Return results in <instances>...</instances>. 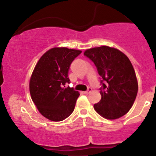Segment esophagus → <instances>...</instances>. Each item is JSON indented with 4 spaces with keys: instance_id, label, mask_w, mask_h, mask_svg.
<instances>
[{
    "instance_id": "34e87169",
    "label": "esophagus",
    "mask_w": 156,
    "mask_h": 156,
    "mask_svg": "<svg viewBox=\"0 0 156 156\" xmlns=\"http://www.w3.org/2000/svg\"><path fill=\"white\" fill-rule=\"evenodd\" d=\"M91 92H92V89H91V88H89V89H88V90H87V91H85V92H83V94H89V93H90Z\"/></svg>"
}]
</instances>
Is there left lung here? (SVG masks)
<instances>
[{
	"mask_svg": "<svg viewBox=\"0 0 156 156\" xmlns=\"http://www.w3.org/2000/svg\"><path fill=\"white\" fill-rule=\"evenodd\" d=\"M83 54L94 62L103 79L101 100L94 105V110L107 119L124 116L138 92L136 76L129 58L119 50L106 45L87 49Z\"/></svg>",
	"mask_w": 156,
	"mask_h": 156,
	"instance_id": "8db88e82",
	"label": "left lung"
}]
</instances>
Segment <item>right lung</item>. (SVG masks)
Returning <instances> with one entry per match:
<instances>
[{"label": "right lung", "mask_w": 156, "mask_h": 156, "mask_svg": "<svg viewBox=\"0 0 156 156\" xmlns=\"http://www.w3.org/2000/svg\"><path fill=\"white\" fill-rule=\"evenodd\" d=\"M81 52L53 48L41 56L34 69L29 81L31 99L39 113L50 120H64L74 110L80 94L64 85L69 82V66Z\"/></svg>", "instance_id": "right-lung-1"}]
</instances>
